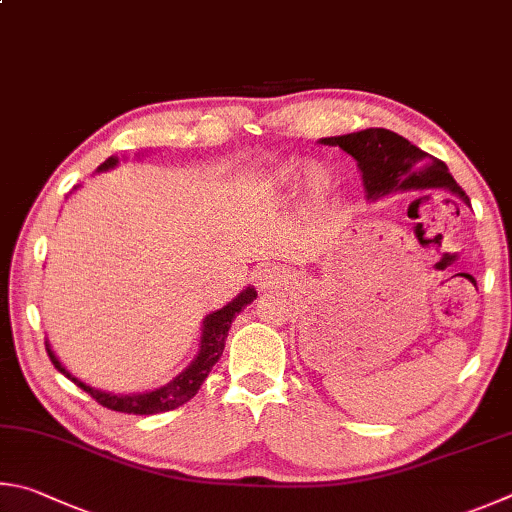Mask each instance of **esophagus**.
Wrapping results in <instances>:
<instances>
[{
	"label": "esophagus",
	"mask_w": 512,
	"mask_h": 512,
	"mask_svg": "<svg viewBox=\"0 0 512 512\" xmlns=\"http://www.w3.org/2000/svg\"><path fill=\"white\" fill-rule=\"evenodd\" d=\"M279 283V274H276L274 270H270V267H265V270H261L256 274V285L261 290H270L274 288V285Z\"/></svg>",
	"instance_id": "34e87169"
}]
</instances>
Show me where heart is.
<instances>
[{
  "label": "heart",
  "instance_id": "b5f03b06",
  "mask_svg": "<svg viewBox=\"0 0 512 512\" xmlns=\"http://www.w3.org/2000/svg\"><path fill=\"white\" fill-rule=\"evenodd\" d=\"M303 175V164L301 161H283V164H276L267 168V173L258 177L256 186L265 193H283L290 191V188L297 186L299 177ZM330 186V173L319 164H312L306 170V188L312 197H321Z\"/></svg>",
  "mask_w": 512,
  "mask_h": 512
}]
</instances>
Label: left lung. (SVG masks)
<instances>
[{
    "label": "left lung",
    "mask_w": 512,
    "mask_h": 512,
    "mask_svg": "<svg viewBox=\"0 0 512 512\" xmlns=\"http://www.w3.org/2000/svg\"><path fill=\"white\" fill-rule=\"evenodd\" d=\"M324 146H339L348 152L362 173L364 191L369 200H380L398 191H418V188H447L465 204L470 197L456 184L450 170L441 159L427 155L400 134L369 128L362 132L342 134V137L321 139Z\"/></svg>",
    "instance_id": "1"
}]
</instances>
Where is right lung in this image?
<instances>
[{"mask_svg": "<svg viewBox=\"0 0 512 512\" xmlns=\"http://www.w3.org/2000/svg\"><path fill=\"white\" fill-rule=\"evenodd\" d=\"M119 164V157H107L101 166H98V173L103 170H110ZM256 299V290L254 288H245L236 299L229 301L227 306H222L220 310L206 315L202 321V339H200V351H197L195 360L186 366V369L177 375V378L170 380L164 387H159L155 391H146V393H128V396H116V393H105L101 389H94L85 384L83 380H78L76 375H71L62 362L56 357V353L51 351V346L47 342V353L51 357V362L56 369L69 378L76 387L89 393L98 405H103L112 411H121V414H134V416H152V414H161V411H170L182 407L184 402L191 400L197 391H200L202 382L206 380V375L211 373L215 362L220 360V355L224 351V339L229 335L231 321L236 319L238 312L249 306L251 301Z\"/></svg>", "mask_w": 512, "mask_h": 512, "instance_id": "add662e5", "label": "right lung"}]
</instances>
